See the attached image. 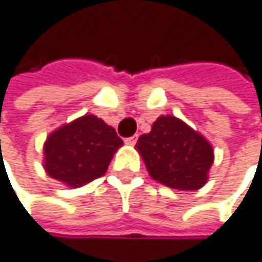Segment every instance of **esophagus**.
I'll use <instances>...</instances> for the list:
<instances>
[{"mask_svg": "<svg viewBox=\"0 0 262 262\" xmlns=\"http://www.w3.org/2000/svg\"><path fill=\"white\" fill-rule=\"evenodd\" d=\"M136 141H138V138H136V136H132V138H127V139L124 141V144L129 146H133L136 144Z\"/></svg>", "mask_w": 262, "mask_h": 262, "instance_id": "obj_1", "label": "esophagus"}]
</instances>
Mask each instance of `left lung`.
Masks as SVG:
<instances>
[{
    "instance_id": "obj_1",
    "label": "left lung",
    "mask_w": 262,
    "mask_h": 262,
    "mask_svg": "<svg viewBox=\"0 0 262 262\" xmlns=\"http://www.w3.org/2000/svg\"><path fill=\"white\" fill-rule=\"evenodd\" d=\"M135 148L149 177L179 191L200 190L215 159L208 139L173 116L159 117Z\"/></svg>"
}]
</instances>
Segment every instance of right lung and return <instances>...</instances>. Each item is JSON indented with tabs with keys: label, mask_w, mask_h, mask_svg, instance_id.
<instances>
[{
	"label": "right lung",
	"mask_w": 262,
	"mask_h": 262,
	"mask_svg": "<svg viewBox=\"0 0 262 262\" xmlns=\"http://www.w3.org/2000/svg\"><path fill=\"white\" fill-rule=\"evenodd\" d=\"M123 141L102 118L85 114L57 127L46 139L42 167L49 177L80 188L105 175Z\"/></svg>",
	"instance_id": "right-lung-1"
}]
</instances>
